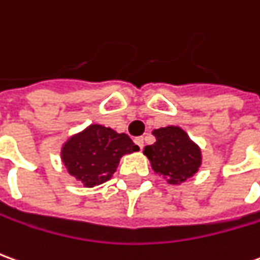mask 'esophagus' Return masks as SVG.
<instances>
[{
	"instance_id": "1",
	"label": "esophagus",
	"mask_w": 260,
	"mask_h": 260,
	"mask_svg": "<svg viewBox=\"0 0 260 260\" xmlns=\"http://www.w3.org/2000/svg\"><path fill=\"white\" fill-rule=\"evenodd\" d=\"M135 143L139 146L141 149H143V138L142 136H138V138H135Z\"/></svg>"
}]
</instances>
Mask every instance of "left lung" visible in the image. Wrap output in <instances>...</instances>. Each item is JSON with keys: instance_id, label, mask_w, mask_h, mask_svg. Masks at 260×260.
I'll use <instances>...</instances> for the list:
<instances>
[{"instance_id": "left-lung-1", "label": "left lung", "mask_w": 260, "mask_h": 260, "mask_svg": "<svg viewBox=\"0 0 260 260\" xmlns=\"http://www.w3.org/2000/svg\"><path fill=\"white\" fill-rule=\"evenodd\" d=\"M156 142L145 146L155 173L163 176L169 184H180L197 173L201 165V152L179 126H166L153 131Z\"/></svg>"}]
</instances>
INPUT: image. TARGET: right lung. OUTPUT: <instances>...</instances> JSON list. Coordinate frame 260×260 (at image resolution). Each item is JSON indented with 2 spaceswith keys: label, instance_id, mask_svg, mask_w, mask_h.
Wrapping results in <instances>:
<instances>
[{
  "label": "right lung",
  "instance_id": "add662e5",
  "mask_svg": "<svg viewBox=\"0 0 260 260\" xmlns=\"http://www.w3.org/2000/svg\"><path fill=\"white\" fill-rule=\"evenodd\" d=\"M136 150L139 146L126 134L94 124L63 145L61 160L77 180L86 187H94L110 180L119 159Z\"/></svg>",
  "mask_w": 260,
  "mask_h": 260
}]
</instances>
